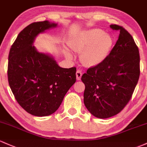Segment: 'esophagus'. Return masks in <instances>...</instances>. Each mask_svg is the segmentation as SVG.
Wrapping results in <instances>:
<instances>
[{"instance_id": "1", "label": "esophagus", "mask_w": 147, "mask_h": 147, "mask_svg": "<svg viewBox=\"0 0 147 147\" xmlns=\"http://www.w3.org/2000/svg\"><path fill=\"white\" fill-rule=\"evenodd\" d=\"M76 75V79L80 80V78H81V76H82V71L80 70H77Z\"/></svg>"}]
</instances>
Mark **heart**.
Here are the masks:
<instances>
[{
  "mask_svg": "<svg viewBox=\"0 0 147 147\" xmlns=\"http://www.w3.org/2000/svg\"><path fill=\"white\" fill-rule=\"evenodd\" d=\"M69 47L76 53H81L80 60L84 65L93 67L107 57L113 45V39L108 33L99 29L83 31L74 36L69 42ZM69 57L71 55L66 52Z\"/></svg>",
  "mask_w": 147,
  "mask_h": 147,
  "instance_id": "heart-1",
  "label": "heart"
}]
</instances>
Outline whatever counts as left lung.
Here are the masks:
<instances>
[{
	"label": "left lung",
	"instance_id": "1",
	"mask_svg": "<svg viewBox=\"0 0 147 147\" xmlns=\"http://www.w3.org/2000/svg\"><path fill=\"white\" fill-rule=\"evenodd\" d=\"M120 32L107 57L89 68L81 77L86 86L84 104L91 114L107 118L118 114L131 99L140 77V54L132 36L123 26L110 25Z\"/></svg>",
	"mask_w": 147,
	"mask_h": 147
}]
</instances>
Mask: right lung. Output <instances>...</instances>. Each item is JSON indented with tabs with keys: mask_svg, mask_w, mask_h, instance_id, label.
<instances>
[{
	"mask_svg": "<svg viewBox=\"0 0 147 147\" xmlns=\"http://www.w3.org/2000/svg\"><path fill=\"white\" fill-rule=\"evenodd\" d=\"M57 26L49 21L31 24L19 34L9 53L11 90L19 105L36 116L55 113L76 80V68L60 67L53 56L39 53L33 45L39 34Z\"/></svg>",
	"mask_w": 147,
	"mask_h": 147,
	"instance_id": "right-lung-1",
	"label": "right lung"
}]
</instances>
